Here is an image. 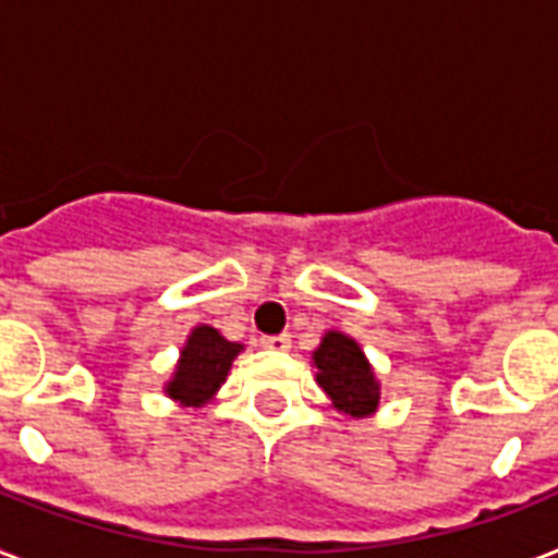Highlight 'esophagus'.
<instances>
[{"label": "esophagus", "instance_id": "esophagus-1", "mask_svg": "<svg viewBox=\"0 0 558 558\" xmlns=\"http://www.w3.org/2000/svg\"><path fill=\"white\" fill-rule=\"evenodd\" d=\"M260 344L266 350H289L292 348V336H289V332H280V336H263Z\"/></svg>", "mask_w": 558, "mask_h": 558}]
</instances>
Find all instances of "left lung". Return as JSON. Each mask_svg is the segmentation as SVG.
<instances>
[{
    "label": "left lung",
    "instance_id": "1",
    "mask_svg": "<svg viewBox=\"0 0 558 558\" xmlns=\"http://www.w3.org/2000/svg\"><path fill=\"white\" fill-rule=\"evenodd\" d=\"M318 367V385L339 408L350 416H367L379 408V381L373 376L371 362L356 341L339 330L324 332L322 344L313 353Z\"/></svg>",
    "mask_w": 558,
    "mask_h": 558
}]
</instances>
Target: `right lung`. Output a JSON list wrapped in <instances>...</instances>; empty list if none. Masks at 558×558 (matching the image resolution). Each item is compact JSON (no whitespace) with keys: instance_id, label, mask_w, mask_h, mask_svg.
<instances>
[{"instance_id":"right-lung-1","label":"right lung","mask_w":558,"mask_h":558,"mask_svg":"<svg viewBox=\"0 0 558 558\" xmlns=\"http://www.w3.org/2000/svg\"><path fill=\"white\" fill-rule=\"evenodd\" d=\"M240 350H243V344L228 341L226 336H219V330H214L208 324L193 327L185 348L179 353L177 371L165 385V393L187 408L208 405L219 385L226 381L231 362H234Z\"/></svg>"}]
</instances>
